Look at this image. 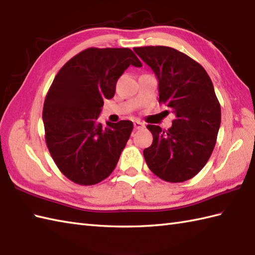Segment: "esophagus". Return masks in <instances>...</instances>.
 Listing matches in <instances>:
<instances>
[{"instance_id": "34e87169", "label": "esophagus", "mask_w": 255, "mask_h": 255, "mask_svg": "<svg viewBox=\"0 0 255 255\" xmlns=\"http://www.w3.org/2000/svg\"><path fill=\"white\" fill-rule=\"evenodd\" d=\"M145 126H144V123H142L140 121H134V128L135 129H140V128H143Z\"/></svg>"}]
</instances>
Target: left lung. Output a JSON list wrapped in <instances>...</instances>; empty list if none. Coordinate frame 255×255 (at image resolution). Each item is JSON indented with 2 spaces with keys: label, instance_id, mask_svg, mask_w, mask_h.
<instances>
[{
  "label": "left lung",
  "instance_id": "8db88e82",
  "mask_svg": "<svg viewBox=\"0 0 255 255\" xmlns=\"http://www.w3.org/2000/svg\"><path fill=\"white\" fill-rule=\"evenodd\" d=\"M158 80L159 103L172 109L170 128L148 124L152 144L144 149L147 166L167 182H183L206 165L222 120L212 80L196 61L173 48H134Z\"/></svg>",
  "mask_w": 255,
  "mask_h": 255
}]
</instances>
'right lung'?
Masks as SVG:
<instances>
[{
  "label": "right lung",
  "instance_id": "obj_1",
  "mask_svg": "<svg viewBox=\"0 0 255 255\" xmlns=\"http://www.w3.org/2000/svg\"><path fill=\"white\" fill-rule=\"evenodd\" d=\"M129 65L142 63L128 48H88L63 65L43 104L46 143L67 179L93 185L115 170L133 129L132 121L98 122L104 100Z\"/></svg>",
  "mask_w": 255,
  "mask_h": 255
}]
</instances>
